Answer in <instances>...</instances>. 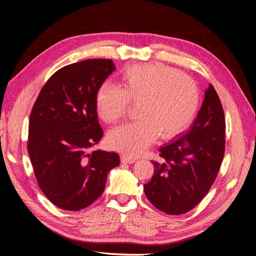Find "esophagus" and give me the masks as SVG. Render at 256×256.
Here are the masks:
<instances>
[{"label":"esophagus","mask_w":256,"mask_h":256,"mask_svg":"<svg viewBox=\"0 0 256 256\" xmlns=\"http://www.w3.org/2000/svg\"><path fill=\"white\" fill-rule=\"evenodd\" d=\"M136 160L134 158H131L129 156H127V154H122V162H124V164H134Z\"/></svg>","instance_id":"esophagus-1"}]
</instances>
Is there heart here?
<instances>
[{"label": "heart", "instance_id": "obj_1", "mask_svg": "<svg viewBox=\"0 0 256 256\" xmlns=\"http://www.w3.org/2000/svg\"><path fill=\"white\" fill-rule=\"evenodd\" d=\"M122 88L104 82L95 104L106 122L126 115L130 102H138L136 122L110 131L108 143L127 156H138L157 140L171 138L189 127L198 112L200 90L191 76L162 64L134 65L124 72Z\"/></svg>", "mask_w": 256, "mask_h": 256}]
</instances>
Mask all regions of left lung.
<instances>
[{
	"instance_id": "8db88e82",
	"label": "left lung",
	"mask_w": 256,
	"mask_h": 256,
	"mask_svg": "<svg viewBox=\"0 0 256 256\" xmlns=\"http://www.w3.org/2000/svg\"><path fill=\"white\" fill-rule=\"evenodd\" d=\"M226 148V120L218 94L209 84L204 102L187 134L161 146L154 175L144 184L150 202L168 214H182L207 194Z\"/></svg>"
}]
</instances>
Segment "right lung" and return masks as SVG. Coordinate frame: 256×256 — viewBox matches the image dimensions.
<instances>
[{
    "label": "right lung",
    "instance_id": "obj_1",
    "mask_svg": "<svg viewBox=\"0 0 256 256\" xmlns=\"http://www.w3.org/2000/svg\"><path fill=\"white\" fill-rule=\"evenodd\" d=\"M114 70L113 60L104 58L60 68L44 85L30 112L28 150L35 177L50 202L65 210L94 203L120 162L114 152H90L104 136L96 92Z\"/></svg>",
    "mask_w": 256,
    "mask_h": 256
}]
</instances>
